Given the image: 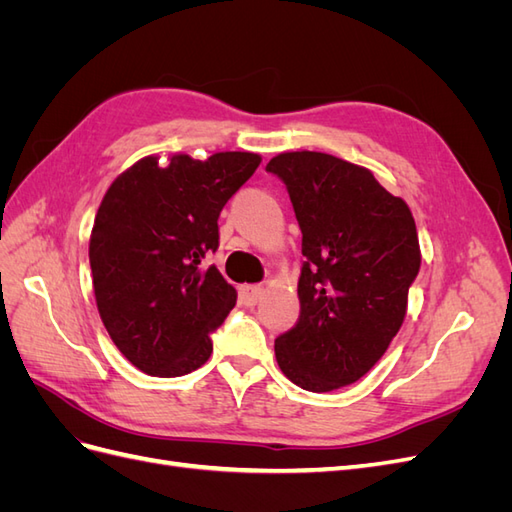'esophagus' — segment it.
<instances>
[{"instance_id": "34e87169", "label": "esophagus", "mask_w": 512, "mask_h": 512, "mask_svg": "<svg viewBox=\"0 0 512 512\" xmlns=\"http://www.w3.org/2000/svg\"><path fill=\"white\" fill-rule=\"evenodd\" d=\"M239 299L245 307H254L262 299V286H256V284L239 286Z\"/></svg>"}]
</instances>
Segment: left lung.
Masks as SVG:
<instances>
[{"mask_svg": "<svg viewBox=\"0 0 512 512\" xmlns=\"http://www.w3.org/2000/svg\"><path fill=\"white\" fill-rule=\"evenodd\" d=\"M267 170L286 185L305 256L301 316L275 359L301 389L335 391L363 378L404 322L421 269L414 218L367 168L329 153H280Z\"/></svg>", "mask_w": 512, "mask_h": 512, "instance_id": "obj_1", "label": "left lung"}]
</instances>
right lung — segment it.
I'll list each match as a JSON object with an SVG mask.
<instances>
[{"mask_svg":"<svg viewBox=\"0 0 512 512\" xmlns=\"http://www.w3.org/2000/svg\"><path fill=\"white\" fill-rule=\"evenodd\" d=\"M247 151L143 158L102 198L89 241L98 312L115 346L149 376L175 378L205 365L211 335L237 292L205 258L220 245L224 205L254 175Z\"/></svg>","mask_w":512,"mask_h":512,"instance_id":"obj_1","label":"right lung"}]
</instances>
